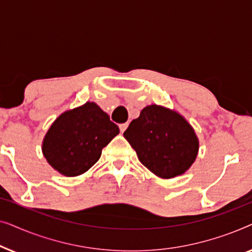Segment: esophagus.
<instances>
[{
	"mask_svg": "<svg viewBox=\"0 0 252 252\" xmlns=\"http://www.w3.org/2000/svg\"><path fill=\"white\" fill-rule=\"evenodd\" d=\"M127 126H128V124H127V123H125V124H120V125H119L120 132H122V133L125 132V129L127 128Z\"/></svg>",
	"mask_w": 252,
	"mask_h": 252,
	"instance_id": "obj_1",
	"label": "esophagus"
}]
</instances>
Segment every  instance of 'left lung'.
Masks as SVG:
<instances>
[{
	"label": "left lung",
	"mask_w": 252,
	"mask_h": 252,
	"mask_svg": "<svg viewBox=\"0 0 252 252\" xmlns=\"http://www.w3.org/2000/svg\"><path fill=\"white\" fill-rule=\"evenodd\" d=\"M124 136L139 160L157 177L171 179L184 174L198 153V139L180 113L151 104L130 122Z\"/></svg>",
	"instance_id": "obj_1"
}]
</instances>
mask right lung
<instances>
[{
  "label": "right lung",
  "mask_w": 252,
  "mask_h": 252,
  "mask_svg": "<svg viewBox=\"0 0 252 252\" xmlns=\"http://www.w3.org/2000/svg\"><path fill=\"white\" fill-rule=\"evenodd\" d=\"M119 128L94 102L68 110L58 117L43 139L48 163L65 177H77L99 159L102 149Z\"/></svg>",
  "instance_id": "1"
}]
</instances>
